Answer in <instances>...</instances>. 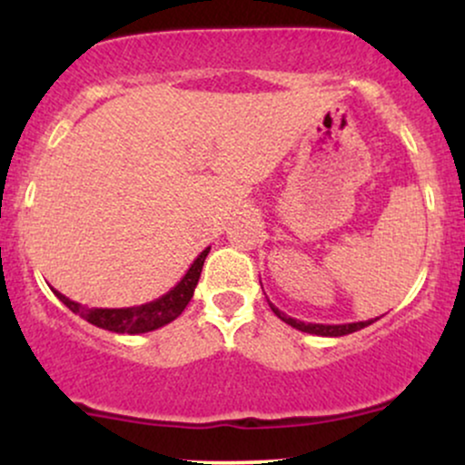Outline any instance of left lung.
Segmentation results:
<instances>
[{"label":"left lung","mask_w":465,"mask_h":465,"mask_svg":"<svg viewBox=\"0 0 465 465\" xmlns=\"http://www.w3.org/2000/svg\"><path fill=\"white\" fill-rule=\"evenodd\" d=\"M271 311H273L277 317L282 319V322L292 325L295 330H302V332H308V334H317V336H345V334H351V332H359V330L367 328V325H371L376 319H370V322H356V323H339V325H330V323H303V322H297V319L288 317L280 311V308H275L273 303H269Z\"/></svg>","instance_id":"obj_1"}]
</instances>
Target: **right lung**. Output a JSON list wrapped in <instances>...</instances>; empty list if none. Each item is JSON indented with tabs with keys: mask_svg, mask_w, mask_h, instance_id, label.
Segmentation results:
<instances>
[{
	"mask_svg": "<svg viewBox=\"0 0 465 465\" xmlns=\"http://www.w3.org/2000/svg\"><path fill=\"white\" fill-rule=\"evenodd\" d=\"M207 253H210V247L203 249L199 258L190 264L188 273L181 277L177 286L170 288L165 295L159 297V300L142 303V306H131V308H87L83 303L72 302L69 297L63 295V292L54 291V295L61 300L72 312L80 314L84 322L98 325V328L109 330V332L117 334H143L153 332V330L162 328V325L174 322L181 312L185 311L192 295H194V288L199 284L203 262H205Z\"/></svg>",
	"mask_w": 465,
	"mask_h": 465,
	"instance_id": "obj_1",
	"label": "right lung"
}]
</instances>
